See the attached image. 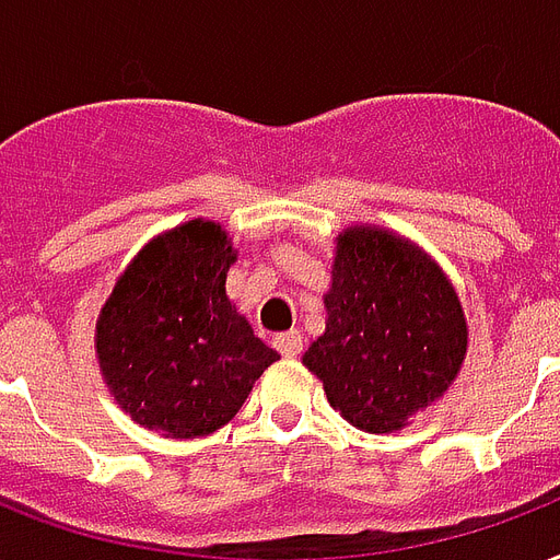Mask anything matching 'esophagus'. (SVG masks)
<instances>
[{
    "label": "esophagus",
    "mask_w": 560,
    "mask_h": 560,
    "mask_svg": "<svg viewBox=\"0 0 560 560\" xmlns=\"http://www.w3.org/2000/svg\"><path fill=\"white\" fill-rule=\"evenodd\" d=\"M275 348L283 353L285 359H294V357H301V350H303V336L298 332V329H289V332H280L275 339Z\"/></svg>",
    "instance_id": "34e87169"
}]
</instances>
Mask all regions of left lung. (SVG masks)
Segmentation results:
<instances>
[{
    "mask_svg": "<svg viewBox=\"0 0 560 560\" xmlns=\"http://www.w3.org/2000/svg\"><path fill=\"white\" fill-rule=\"evenodd\" d=\"M327 327L303 353L350 427L388 435L441 400L467 357V318L444 268L400 233L350 224L336 236Z\"/></svg>",
    "mask_w": 560,
    "mask_h": 560,
    "instance_id": "8db88e82",
    "label": "left lung"
}]
</instances>
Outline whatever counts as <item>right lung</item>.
<instances>
[{
	"label": "right lung",
	"instance_id": "1",
	"mask_svg": "<svg viewBox=\"0 0 560 560\" xmlns=\"http://www.w3.org/2000/svg\"><path fill=\"white\" fill-rule=\"evenodd\" d=\"M236 248L219 221L160 233L128 262L95 320L104 385L133 423L163 438L210 435L280 359L224 283Z\"/></svg>",
	"mask_w": 560,
	"mask_h": 560
}]
</instances>
